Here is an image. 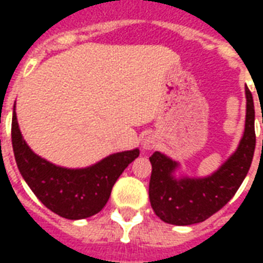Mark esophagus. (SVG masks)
Segmentation results:
<instances>
[{
	"instance_id": "34e87169",
	"label": "esophagus",
	"mask_w": 263,
	"mask_h": 263,
	"mask_svg": "<svg viewBox=\"0 0 263 263\" xmlns=\"http://www.w3.org/2000/svg\"><path fill=\"white\" fill-rule=\"evenodd\" d=\"M142 146H143V150H146V152H150V150H153V148L157 146V140L154 139L153 136H147V138L143 140Z\"/></svg>"
}]
</instances>
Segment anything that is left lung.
Masks as SVG:
<instances>
[{"label":"left lung","instance_id":"8db88e82","mask_svg":"<svg viewBox=\"0 0 263 263\" xmlns=\"http://www.w3.org/2000/svg\"><path fill=\"white\" fill-rule=\"evenodd\" d=\"M245 132L236 150L208 176L180 173V162L161 152L150 157L152 177L148 198L157 216L166 224L202 222L224 208L249 173L255 150V110L253 95L246 87ZM263 144V142H262Z\"/></svg>","mask_w":263,"mask_h":263}]
</instances>
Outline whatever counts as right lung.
<instances>
[{
  "label": "right lung",
  "instance_id": "1",
  "mask_svg": "<svg viewBox=\"0 0 263 263\" xmlns=\"http://www.w3.org/2000/svg\"><path fill=\"white\" fill-rule=\"evenodd\" d=\"M12 146L18 171L31 191L49 210L67 220H83L101 212L120 175L139 157L136 147L113 153L86 168L53 164L27 144L18 128L16 105L12 115Z\"/></svg>",
  "mask_w": 263,
  "mask_h": 263
}]
</instances>
